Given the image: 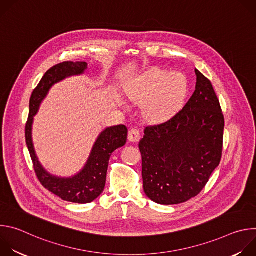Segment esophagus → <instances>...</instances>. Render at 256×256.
I'll return each instance as SVG.
<instances>
[{"instance_id":"obj_1","label":"esophagus","mask_w":256,"mask_h":256,"mask_svg":"<svg viewBox=\"0 0 256 256\" xmlns=\"http://www.w3.org/2000/svg\"><path fill=\"white\" fill-rule=\"evenodd\" d=\"M140 138V132L136 128H130L128 132V140L132 142H136Z\"/></svg>"}]
</instances>
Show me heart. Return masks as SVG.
<instances>
[{
  "label": "heart",
  "instance_id": "1",
  "mask_svg": "<svg viewBox=\"0 0 256 256\" xmlns=\"http://www.w3.org/2000/svg\"><path fill=\"white\" fill-rule=\"evenodd\" d=\"M188 82L180 72L154 70L132 80L124 89L128 101L142 104L144 118L160 124L172 118L184 105Z\"/></svg>",
  "mask_w": 256,
  "mask_h": 256
}]
</instances>
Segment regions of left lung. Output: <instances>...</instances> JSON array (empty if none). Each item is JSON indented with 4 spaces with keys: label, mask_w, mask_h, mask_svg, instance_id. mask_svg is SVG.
<instances>
[{
    "label": "left lung",
    "mask_w": 256,
    "mask_h": 256,
    "mask_svg": "<svg viewBox=\"0 0 256 256\" xmlns=\"http://www.w3.org/2000/svg\"><path fill=\"white\" fill-rule=\"evenodd\" d=\"M196 91L177 114L144 128L140 140L144 192L160 204L196 196L222 157L224 116L210 81L196 68Z\"/></svg>",
    "instance_id": "1"
}]
</instances>
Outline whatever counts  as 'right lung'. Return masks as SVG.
<instances>
[{
  "instance_id": "right-lung-1",
  "label": "right lung",
  "mask_w": 256,
  "mask_h": 256,
  "mask_svg": "<svg viewBox=\"0 0 256 256\" xmlns=\"http://www.w3.org/2000/svg\"><path fill=\"white\" fill-rule=\"evenodd\" d=\"M87 68L88 64L85 62H64L50 68L32 92L29 116L25 128L26 144L40 184L62 200L76 204L91 202L104 190L109 158L116 149L126 144V126L120 124L106 128L98 136L84 168L72 177H58L48 173L36 156L32 140V124L50 89L68 77L84 74Z\"/></svg>"
}]
</instances>
